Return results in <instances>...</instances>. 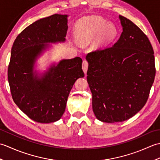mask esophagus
<instances>
[{
	"instance_id": "obj_1",
	"label": "esophagus",
	"mask_w": 160,
	"mask_h": 160,
	"mask_svg": "<svg viewBox=\"0 0 160 160\" xmlns=\"http://www.w3.org/2000/svg\"><path fill=\"white\" fill-rule=\"evenodd\" d=\"M88 66H89V64H88V62H87V61L86 60H84L83 61V62H82V70H83V71H84V73H85V74H86L87 72Z\"/></svg>"
}]
</instances>
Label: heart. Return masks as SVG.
Listing matches in <instances>:
<instances>
[{"label":"heart","mask_w":160,"mask_h":160,"mask_svg":"<svg viewBox=\"0 0 160 160\" xmlns=\"http://www.w3.org/2000/svg\"><path fill=\"white\" fill-rule=\"evenodd\" d=\"M78 42L85 46L94 42L96 49L107 46L115 40L118 29L114 24L97 16H91L81 19L75 28Z\"/></svg>","instance_id":"b5f03b06"}]
</instances>
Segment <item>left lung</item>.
<instances>
[{
	"label": "left lung",
	"mask_w": 160,
	"mask_h": 160,
	"mask_svg": "<svg viewBox=\"0 0 160 160\" xmlns=\"http://www.w3.org/2000/svg\"><path fill=\"white\" fill-rule=\"evenodd\" d=\"M119 18L122 32L118 41L86 56L93 113L107 123L123 122L138 113L155 76L154 52L147 36L130 20Z\"/></svg>",
	"instance_id": "1"
}]
</instances>
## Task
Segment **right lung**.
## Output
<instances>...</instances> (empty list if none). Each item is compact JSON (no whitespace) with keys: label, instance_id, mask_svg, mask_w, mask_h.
I'll list each match as a JSON object with an SVG mask.
<instances>
[{"label":"right lung","instance_id":"obj_1","mask_svg":"<svg viewBox=\"0 0 160 160\" xmlns=\"http://www.w3.org/2000/svg\"><path fill=\"white\" fill-rule=\"evenodd\" d=\"M68 15L54 14L40 19L17 36L8 67V81L15 104L33 121L59 120L76 80L83 78L80 57L53 62L42 73L35 69L36 60L52 47L64 42Z\"/></svg>","mask_w":160,"mask_h":160}]
</instances>
